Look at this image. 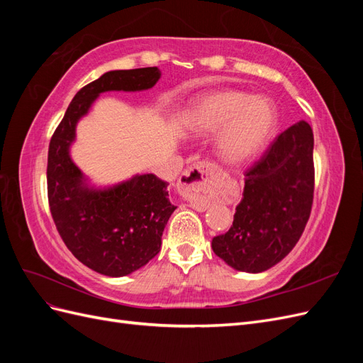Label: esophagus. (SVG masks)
I'll list each match as a JSON object with an SVG mask.
<instances>
[{
	"label": "esophagus",
	"mask_w": 363,
	"mask_h": 363,
	"mask_svg": "<svg viewBox=\"0 0 363 363\" xmlns=\"http://www.w3.org/2000/svg\"><path fill=\"white\" fill-rule=\"evenodd\" d=\"M216 167L211 162H196L188 169H184L180 175L179 188L182 194L189 196L191 207L196 211H206L207 201L203 200L204 191L208 188V183L212 182Z\"/></svg>",
	"instance_id": "1"
}]
</instances>
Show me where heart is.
<instances>
[{
  "label": "heart",
  "mask_w": 363,
  "mask_h": 363,
  "mask_svg": "<svg viewBox=\"0 0 363 363\" xmlns=\"http://www.w3.org/2000/svg\"><path fill=\"white\" fill-rule=\"evenodd\" d=\"M276 107L262 95L240 91L208 92L191 104L184 124L196 135L213 133L218 156L225 163L242 164L265 148L276 128Z\"/></svg>",
  "instance_id": "1"
}]
</instances>
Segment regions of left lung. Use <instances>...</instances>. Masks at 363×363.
I'll list each match as a JSON object with an SVG mask.
<instances>
[{
  "mask_svg": "<svg viewBox=\"0 0 363 363\" xmlns=\"http://www.w3.org/2000/svg\"><path fill=\"white\" fill-rule=\"evenodd\" d=\"M313 131L300 121L276 138L245 172L233 225L212 239L228 267L262 272L286 257L309 221L313 203Z\"/></svg>",
  "mask_w": 363,
  "mask_h": 363,
  "instance_id": "left-lung-1",
  "label": "left lung"
}]
</instances>
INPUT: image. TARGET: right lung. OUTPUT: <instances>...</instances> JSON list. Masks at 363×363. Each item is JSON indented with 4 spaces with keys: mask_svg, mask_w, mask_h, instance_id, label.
I'll use <instances>...</instances> for the list:
<instances>
[{
    "mask_svg": "<svg viewBox=\"0 0 363 363\" xmlns=\"http://www.w3.org/2000/svg\"><path fill=\"white\" fill-rule=\"evenodd\" d=\"M152 68L108 71L75 94L48 148L50 211L65 245L83 265L108 277L128 276L160 251L162 233L175 211L168 183L155 174L135 175L111 188L96 189L69 156L75 125L107 91L136 92L155 86Z\"/></svg>",
    "mask_w": 363,
    "mask_h": 363,
    "instance_id": "1",
    "label": "right lung"
}]
</instances>
